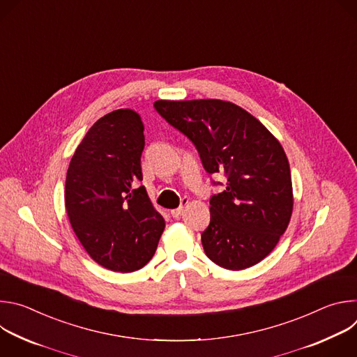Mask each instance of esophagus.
Instances as JSON below:
<instances>
[{
  "label": "esophagus",
  "mask_w": 357,
  "mask_h": 357,
  "mask_svg": "<svg viewBox=\"0 0 357 357\" xmlns=\"http://www.w3.org/2000/svg\"><path fill=\"white\" fill-rule=\"evenodd\" d=\"M188 203H189V199H188V197H182V200H181V206H179V208H176V209H174V211H171L172 218H179V216H181V213H182V211H183V208L188 205Z\"/></svg>",
  "instance_id": "obj_1"
}]
</instances>
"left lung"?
Instances as JSON below:
<instances>
[{
	"instance_id": "obj_1",
	"label": "left lung",
	"mask_w": 357,
	"mask_h": 357,
	"mask_svg": "<svg viewBox=\"0 0 357 357\" xmlns=\"http://www.w3.org/2000/svg\"><path fill=\"white\" fill-rule=\"evenodd\" d=\"M154 107L193 142L206 172L227 178L225 190L211 197V223L202 233L206 256L233 271L260 263L292 215L291 171L280 141L230 101L158 100Z\"/></svg>"
}]
</instances>
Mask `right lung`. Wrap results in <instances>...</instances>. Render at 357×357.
<instances>
[{"instance_id":"right-lung-1","label":"right lung","mask_w":357,"mask_h":357,"mask_svg":"<svg viewBox=\"0 0 357 357\" xmlns=\"http://www.w3.org/2000/svg\"><path fill=\"white\" fill-rule=\"evenodd\" d=\"M144 145L141 117L130 109L114 110L91 126L69 164V222L89 256L112 271L142 268L165 229L139 183Z\"/></svg>"}]
</instances>
